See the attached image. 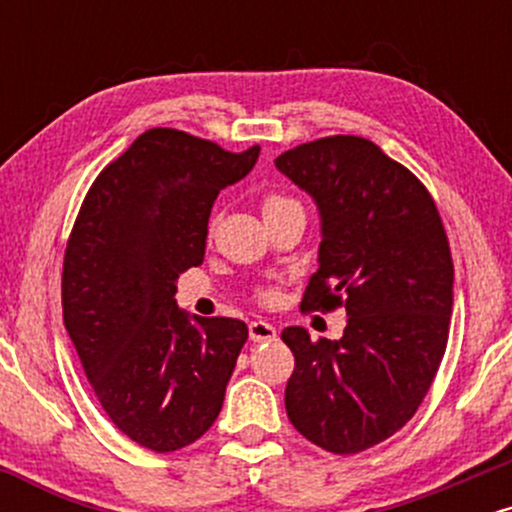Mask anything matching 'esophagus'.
<instances>
[{"instance_id": "obj_1", "label": "esophagus", "mask_w": 512, "mask_h": 512, "mask_svg": "<svg viewBox=\"0 0 512 512\" xmlns=\"http://www.w3.org/2000/svg\"><path fill=\"white\" fill-rule=\"evenodd\" d=\"M250 339L252 342H274L276 339V327L269 325L264 320H252L250 322Z\"/></svg>"}]
</instances>
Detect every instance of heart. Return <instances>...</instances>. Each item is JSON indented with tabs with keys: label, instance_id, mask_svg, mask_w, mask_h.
<instances>
[{
	"label": "heart",
	"instance_id": "heart-1",
	"mask_svg": "<svg viewBox=\"0 0 512 512\" xmlns=\"http://www.w3.org/2000/svg\"><path fill=\"white\" fill-rule=\"evenodd\" d=\"M289 204H296L291 197L286 195H279V192H272V195H267L262 199V211L267 214V211H274V209H281V207H289ZM264 301H269L272 298V293H262Z\"/></svg>",
	"mask_w": 512,
	"mask_h": 512
}]
</instances>
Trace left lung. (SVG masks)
I'll use <instances>...</instances> for the list:
<instances>
[{
    "label": "left lung",
    "instance_id": "1",
    "mask_svg": "<svg viewBox=\"0 0 512 512\" xmlns=\"http://www.w3.org/2000/svg\"><path fill=\"white\" fill-rule=\"evenodd\" d=\"M276 168L315 199L322 243L303 310H346L342 339L286 327V414L334 455L397 433L436 378L452 313V257L424 182L351 134L284 151Z\"/></svg>",
    "mask_w": 512,
    "mask_h": 512
}]
</instances>
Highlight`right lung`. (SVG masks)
<instances>
[{
	"mask_svg": "<svg viewBox=\"0 0 512 512\" xmlns=\"http://www.w3.org/2000/svg\"><path fill=\"white\" fill-rule=\"evenodd\" d=\"M257 156L260 146L231 154L180 129H146L101 170L74 221L64 327L103 411L142 448H185L221 411L248 327L190 317L175 284L204 260L214 199Z\"/></svg>",
	"mask_w": 512,
	"mask_h": 512,
	"instance_id": "right-lung-1",
	"label": "right lung"
}]
</instances>
